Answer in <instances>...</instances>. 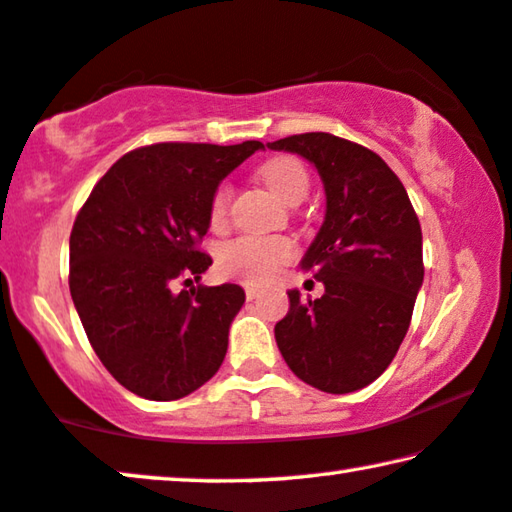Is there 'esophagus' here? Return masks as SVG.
<instances>
[{
  "label": "esophagus",
  "mask_w": 512,
  "mask_h": 512,
  "mask_svg": "<svg viewBox=\"0 0 512 512\" xmlns=\"http://www.w3.org/2000/svg\"><path fill=\"white\" fill-rule=\"evenodd\" d=\"M243 289H246V299H248V301H253V299H257L259 294H262V289H259L257 285H250V282H248V285L243 287Z\"/></svg>",
  "instance_id": "obj_1"
}]
</instances>
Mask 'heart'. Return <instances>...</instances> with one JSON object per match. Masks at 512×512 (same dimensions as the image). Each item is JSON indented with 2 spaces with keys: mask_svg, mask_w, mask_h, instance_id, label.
Wrapping results in <instances>:
<instances>
[{
  "mask_svg": "<svg viewBox=\"0 0 512 512\" xmlns=\"http://www.w3.org/2000/svg\"><path fill=\"white\" fill-rule=\"evenodd\" d=\"M259 179L285 204H299L310 193V177L301 160L292 156L273 158L259 167ZM230 211V186H218L209 202V223L220 230ZM294 255L292 241L285 236L243 234L218 250V271L243 282H266Z\"/></svg>",
  "mask_w": 512,
  "mask_h": 512,
  "instance_id": "heart-1",
  "label": "heart"
}]
</instances>
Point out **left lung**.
<instances>
[{
  "label": "left lung",
  "instance_id": "obj_1",
  "mask_svg": "<svg viewBox=\"0 0 512 512\" xmlns=\"http://www.w3.org/2000/svg\"><path fill=\"white\" fill-rule=\"evenodd\" d=\"M266 147L308 160L326 195L324 223L301 259L324 294L303 301L289 289L278 349L305 384L354 393L391 365L407 335L423 285L421 223L402 181L361 144L303 133Z\"/></svg>",
  "mask_w": 512,
  "mask_h": 512
}]
</instances>
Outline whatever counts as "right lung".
<instances>
[{
  "label": "right lung",
  "instance_id": "1",
  "mask_svg": "<svg viewBox=\"0 0 512 512\" xmlns=\"http://www.w3.org/2000/svg\"><path fill=\"white\" fill-rule=\"evenodd\" d=\"M264 149L160 142L121 156L91 190L71 232V296L96 356L144 400H179L216 375L246 292L200 280L211 257L209 202L227 174ZM186 280V282H188Z\"/></svg>",
  "mask_w": 512,
  "mask_h": 512
}]
</instances>
